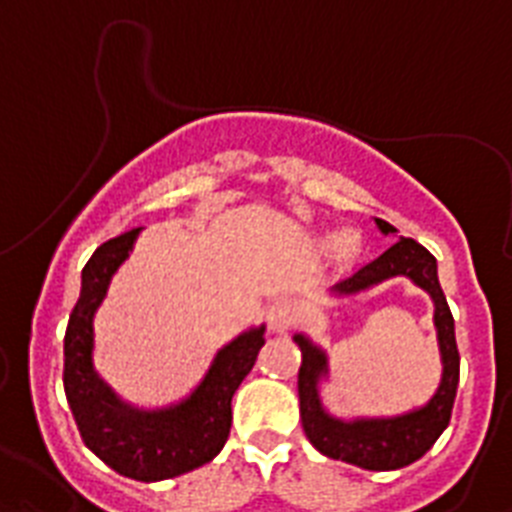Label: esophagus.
Segmentation results:
<instances>
[{"label":"esophagus","instance_id":"34e87169","mask_svg":"<svg viewBox=\"0 0 512 512\" xmlns=\"http://www.w3.org/2000/svg\"><path fill=\"white\" fill-rule=\"evenodd\" d=\"M265 317H268L270 330L286 332L288 327H293V324H296V319H299V306H296V301H291V299H278L268 306Z\"/></svg>","mask_w":512,"mask_h":512}]
</instances>
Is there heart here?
I'll return each mask as SVG.
<instances>
[{"instance_id": "b5f03b06", "label": "heart", "mask_w": 512, "mask_h": 512, "mask_svg": "<svg viewBox=\"0 0 512 512\" xmlns=\"http://www.w3.org/2000/svg\"><path fill=\"white\" fill-rule=\"evenodd\" d=\"M330 244H337V255L345 257V260L353 257L358 252V247H361V242H358L353 231H340V234L330 237Z\"/></svg>"}]
</instances>
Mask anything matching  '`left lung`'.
Segmentation results:
<instances>
[{
  "instance_id": "8db88e82",
  "label": "left lung",
  "mask_w": 512,
  "mask_h": 512,
  "mask_svg": "<svg viewBox=\"0 0 512 512\" xmlns=\"http://www.w3.org/2000/svg\"><path fill=\"white\" fill-rule=\"evenodd\" d=\"M381 234H397V229L384 219H376ZM404 275L415 286L430 293L435 304V332H438V348H441V384L435 389L428 404L417 410L404 412L397 417H355V420H340L324 410L319 397V384L327 379V353L309 340L304 332H296L293 342L301 348L299 368V402H301V425L309 443L319 453L330 459L345 461V464L361 466L368 471H391L410 466L420 456L430 451L451 420L456 386H459V348H456V332H453V317L443 288L438 283V265L422 244L415 239L399 237L389 250L373 262L355 270L350 278L332 288L335 296H353V293L368 291Z\"/></svg>"
}]
</instances>
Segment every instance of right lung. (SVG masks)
<instances>
[{"label": "right lung", "instance_id": "obj_1", "mask_svg": "<svg viewBox=\"0 0 512 512\" xmlns=\"http://www.w3.org/2000/svg\"><path fill=\"white\" fill-rule=\"evenodd\" d=\"M139 229L108 239L82 270V291L64 337V391L84 446L110 469L139 482H162L208 464L231 428V397L265 345V324L216 353L203 381L182 402L141 410L123 402L95 371V311L115 270L131 255Z\"/></svg>", "mask_w": 512, "mask_h": 512}]
</instances>
